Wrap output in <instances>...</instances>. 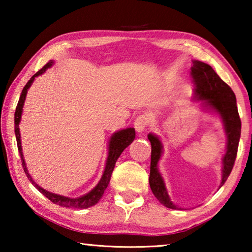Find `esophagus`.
<instances>
[{"mask_svg": "<svg viewBox=\"0 0 252 252\" xmlns=\"http://www.w3.org/2000/svg\"><path fill=\"white\" fill-rule=\"evenodd\" d=\"M150 121H151V118L149 114H141V116H139L134 121L135 130L138 132H143L147 129V126H149Z\"/></svg>", "mask_w": 252, "mask_h": 252, "instance_id": "34e87169", "label": "esophagus"}]
</instances>
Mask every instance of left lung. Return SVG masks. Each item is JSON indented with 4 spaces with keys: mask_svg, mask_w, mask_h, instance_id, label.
Listing matches in <instances>:
<instances>
[{
    "mask_svg": "<svg viewBox=\"0 0 252 252\" xmlns=\"http://www.w3.org/2000/svg\"><path fill=\"white\" fill-rule=\"evenodd\" d=\"M191 76L193 79L194 101H201L202 108L218 113L222 120L225 135H227V147L222 158V178L221 188L227 181L231 173L234 161H236L239 140L241 133V120L238 113L237 100L233 91L229 85L220 79L212 67L201 61H192ZM151 142V164L149 183L155 197L161 204L170 209H181L174 204L170 199L164 180L158 170V163L161 159L163 146L159 136L153 133L148 134Z\"/></svg>",
    "mask_w": 252,
    "mask_h": 252,
    "instance_id": "obj_1",
    "label": "left lung"
}]
</instances>
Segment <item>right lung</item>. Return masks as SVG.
Wrapping results in <instances>:
<instances>
[{"label":"right lung","instance_id":"1","mask_svg":"<svg viewBox=\"0 0 252 252\" xmlns=\"http://www.w3.org/2000/svg\"><path fill=\"white\" fill-rule=\"evenodd\" d=\"M53 63H54L53 60H50V61L46 63V64L42 67L40 71H37L36 73L29 80V82L25 84V87L23 88L22 93H21V95H20V100L18 102V105H16L15 114H14V131H15V136H16V142H18V149H19V153L21 155V161H22L24 172H25V174H27V177L29 178V180L32 182V185L35 187L42 194H44L45 197L49 200H51L53 203L59 204V206H61V207L74 208V209H85V208L94 206V204L97 203V201H99V200L102 198V195H103L105 189L109 186L111 174H112V172H113V169H114V165H116L117 160L119 159V157L121 156L123 150H125L126 147H129L132 142H133V140L135 138V130L133 129V127H126V129L114 132V133L111 135L110 141H109V152H108V158H106V162H105L104 172H103V174H102L99 183H97V185L93 188V189L89 193L84 194V195H82V197H79V198H69V197H64V195L52 193V192H50V191L44 190L43 188L37 186L36 183L33 181L31 176L29 174L28 168H27V165H25V161H24L23 153H22V146H21V135H20L19 126L21 122V117H22L23 105H24L25 97H27V93H28L29 88L31 87V84L33 83L34 79H35L36 76L41 75L42 73H44L46 69H49V67L53 65Z\"/></svg>","mask_w":252,"mask_h":252}]
</instances>
